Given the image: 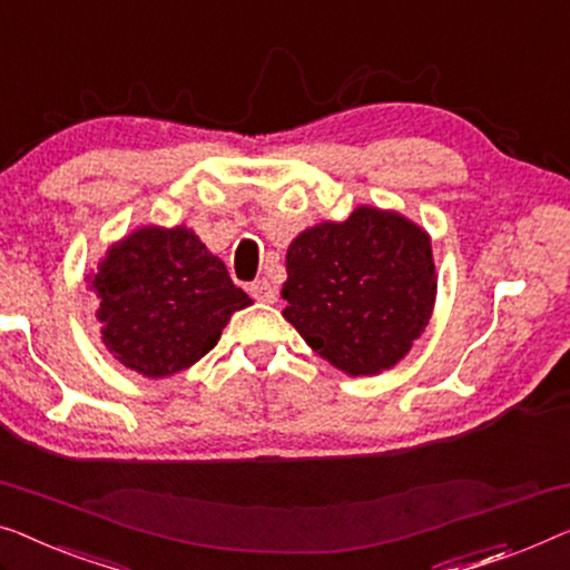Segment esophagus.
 <instances>
[{
  "instance_id": "34e87169",
  "label": "esophagus",
  "mask_w": 570,
  "mask_h": 570,
  "mask_svg": "<svg viewBox=\"0 0 570 570\" xmlns=\"http://www.w3.org/2000/svg\"><path fill=\"white\" fill-rule=\"evenodd\" d=\"M249 293L254 301H262V303H275V287H272L267 279H254L249 285Z\"/></svg>"
}]
</instances>
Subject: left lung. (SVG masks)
I'll return each instance as SVG.
<instances>
[{
    "label": "left lung",
    "instance_id": "8db88e82",
    "mask_svg": "<svg viewBox=\"0 0 570 570\" xmlns=\"http://www.w3.org/2000/svg\"><path fill=\"white\" fill-rule=\"evenodd\" d=\"M432 244L411 220L357 208L287 249L285 318L334 367L375 375L406 357L434 308Z\"/></svg>",
    "mask_w": 570,
    "mask_h": 570
}]
</instances>
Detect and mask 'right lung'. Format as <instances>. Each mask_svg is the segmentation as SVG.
<instances>
[{"mask_svg": "<svg viewBox=\"0 0 570 570\" xmlns=\"http://www.w3.org/2000/svg\"><path fill=\"white\" fill-rule=\"evenodd\" d=\"M102 340L146 377L179 373L218 344L230 313L249 305L224 262L187 228H141L95 275Z\"/></svg>", "mask_w": 570, "mask_h": 570, "instance_id": "add662e5", "label": "right lung"}]
</instances>
